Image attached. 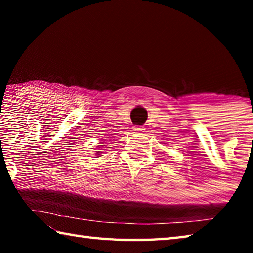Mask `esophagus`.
<instances>
[{"label":"esophagus","instance_id":"obj_1","mask_svg":"<svg viewBox=\"0 0 253 253\" xmlns=\"http://www.w3.org/2000/svg\"><path fill=\"white\" fill-rule=\"evenodd\" d=\"M134 130H135V132H137V134H142V132H144L145 128L143 126H136L134 128Z\"/></svg>","mask_w":253,"mask_h":253}]
</instances>
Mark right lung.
<instances>
[{"label": "right lung", "mask_w": 253, "mask_h": 253, "mask_svg": "<svg viewBox=\"0 0 253 253\" xmlns=\"http://www.w3.org/2000/svg\"><path fill=\"white\" fill-rule=\"evenodd\" d=\"M97 154H98V155H99V154H100V153H99V152H97Z\"/></svg>", "instance_id": "add662e5"}]
</instances>
